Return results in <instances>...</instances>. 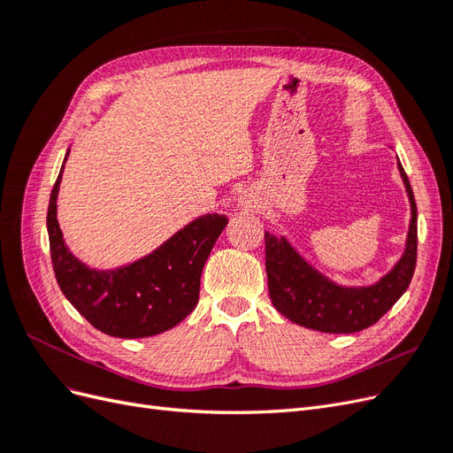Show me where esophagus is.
I'll list each match as a JSON object with an SVG mask.
<instances>
[{
    "instance_id": "34e87169",
    "label": "esophagus",
    "mask_w": 453,
    "mask_h": 453,
    "mask_svg": "<svg viewBox=\"0 0 453 453\" xmlns=\"http://www.w3.org/2000/svg\"><path fill=\"white\" fill-rule=\"evenodd\" d=\"M238 202H240V205H243V208H251V203L255 202L253 198H250L248 195H243V196H240L238 198Z\"/></svg>"
}]
</instances>
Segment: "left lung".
Returning <instances> with one entry per match:
<instances>
[{"label":"left lung","mask_w":453,"mask_h":453,"mask_svg":"<svg viewBox=\"0 0 453 453\" xmlns=\"http://www.w3.org/2000/svg\"><path fill=\"white\" fill-rule=\"evenodd\" d=\"M396 168L410 202V225L401 258L374 283L342 285L315 268L285 236L265 232L268 293L283 318L319 333H359L374 325L404 295L416 268L418 208L399 157Z\"/></svg>","instance_id":"1"}]
</instances>
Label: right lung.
Wrapping results in <instances>:
<instances>
[{
    "label": "right lung",
    "mask_w": 453,
    "mask_h": 453,
    "mask_svg": "<svg viewBox=\"0 0 453 453\" xmlns=\"http://www.w3.org/2000/svg\"><path fill=\"white\" fill-rule=\"evenodd\" d=\"M67 149L50 193L47 232L54 276L72 306L98 331L117 338L166 333L198 304L200 276L226 215L205 213L160 243L155 251L111 270L85 265L67 248L58 225V190Z\"/></svg>",
    "instance_id": "1"
}]
</instances>
